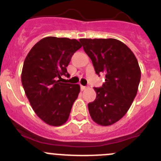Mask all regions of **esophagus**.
I'll return each mask as SVG.
<instances>
[{
  "label": "esophagus",
  "mask_w": 161,
  "mask_h": 161,
  "mask_svg": "<svg viewBox=\"0 0 161 161\" xmlns=\"http://www.w3.org/2000/svg\"><path fill=\"white\" fill-rule=\"evenodd\" d=\"M80 88H81V90H86V86H84L81 85Z\"/></svg>",
  "instance_id": "obj_1"
}]
</instances>
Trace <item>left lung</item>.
I'll use <instances>...</instances> for the list:
<instances>
[{
  "label": "left lung",
  "instance_id": "8db88e82",
  "mask_svg": "<svg viewBox=\"0 0 161 161\" xmlns=\"http://www.w3.org/2000/svg\"><path fill=\"white\" fill-rule=\"evenodd\" d=\"M86 53L92 60L96 74L105 75V82L94 90L96 99L88 104L92 119L109 126L122 118L130 108L138 92L141 70L131 50L114 38H81Z\"/></svg>",
  "mask_w": 161,
  "mask_h": 161
}]
</instances>
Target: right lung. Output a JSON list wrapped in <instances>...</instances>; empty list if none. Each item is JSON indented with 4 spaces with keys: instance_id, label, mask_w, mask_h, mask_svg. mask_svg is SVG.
<instances>
[{
    "instance_id": "obj_1",
    "label": "right lung",
    "mask_w": 161,
    "mask_h": 161,
    "mask_svg": "<svg viewBox=\"0 0 161 161\" xmlns=\"http://www.w3.org/2000/svg\"><path fill=\"white\" fill-rule=\"evenodd\" d=\"M82 47L76 39L46 37L36 43L24 60L22 85L33 110L45 123L61 126L68 119L80 92L78 84L60 82L67 67Z\"/></svg>"
}]
</instances>
